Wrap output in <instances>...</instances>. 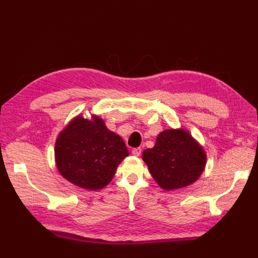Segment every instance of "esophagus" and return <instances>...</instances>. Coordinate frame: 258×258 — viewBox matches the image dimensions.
<instances>
[{
	"label": "esophagus",
	"mask_w": 258,
	"mask_h": 258,
	"mask_svg": "<svg viewBox=\"0 0 258 258\" xmlns=\"http://www.w3.org/2000/svg\"><path fill=\"white\" fill-rule=\"evenodd\" d=\"M141 153H142L141 147H135V149L132 150V154L135 155V156H140Z\"/></svg>",
	"instance_id": "esophagus-1"
}]
</instances>
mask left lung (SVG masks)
Wrapping results in <instances>:
<instances>
[{
    "instance_id": "obj_1",
    "label": "left lung",
    "mask_w": 258,
    "mask_h": 258,
    "mask_svg": "<svg viewBox=\"0 0 258 258\" xmlns=\"http://www.w3.org/2000/svg\"><path fill=\"white\" fill-rule=\"evenodd\" d=\"M142 156L153 178L166 190L194 183L206 164L204 150L184 130H165Z\"/></svg>"
}]
</instances>
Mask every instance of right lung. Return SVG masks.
I'll use <instances>...</instances> for the list:
<instances>
[{
  "label": "right lung",
  "instance_id": "1",
  "mask_svg": "<svg viewBox=\"0 0 258 258\" xmlns=\"http://www.w3.org/2000/svg\"><path fill=\"white\" fill-rule=\"evenodd\" d=\"M127 155L122 138L96 116L93 120L75 117L59 133L55 143L58 172L69 182L91 190L105 187Z\"/></svg>",
  "mask_w": 258,
  "mask_h": 258
}]
</instances>
